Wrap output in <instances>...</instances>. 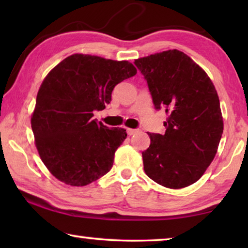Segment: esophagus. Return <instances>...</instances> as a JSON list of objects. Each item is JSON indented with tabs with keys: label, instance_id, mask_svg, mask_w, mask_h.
Listing matches in <instances>:
<instances>
[{
	"label": "esophagus",
	"instance_id": "34e87169",
	"mask_svg": "<svg viewBox=\"0 0 248 248\" xmlns=\"http://www.w3.org/2000/svg\"><path fill=\"white\" fill-rule=\"evenodd\" d=\"M137 132H138L137 129H130V128L127 129V133L129 134V136H133V134L137 133Z\"/></svg>",
	"mask_w": 248,
	"mask_h": 248
}]
</instances>
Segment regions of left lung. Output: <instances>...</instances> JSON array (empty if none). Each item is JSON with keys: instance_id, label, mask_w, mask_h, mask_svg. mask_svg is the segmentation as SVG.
<instances>
[{"instance_id": "8db88e82", "label": "left lung", "mask_w": 248, "mask_h": 248, "mask_svg": "<svg viewBox=\"0 0 248 248\" xmlns=\"http://www.w3.org/2000/svg\"><path fill=\"white\" fill-rule=\"evenodd\" d=\"M155 109L167 117L164 134L149 133L144 171L162 186L196 183L215 158L223 133L219 96L208 74L187 54L167 50L137 59Z\"/></svg>"}]
</instances>
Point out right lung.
I'll use <instances>...</instances> for the list:
<instances>
[{"label":"right lung","instance_id":"obj_1","mask_svg":"<svg viewBox=\"0 0 248 248\" xmlns=\"http://www.w3.org/2000/svg\"><path fill=\"white\" fill-rule=\"evenodd\" d=\"M136 74L128 61L77 53L45 78L31 129L41 161L57 179L85 186L111 170L127 132L97 123L93 111L105 109L117 84Z\"/></svg>","mask_w":248,"mask_h":248}]
</instances>
